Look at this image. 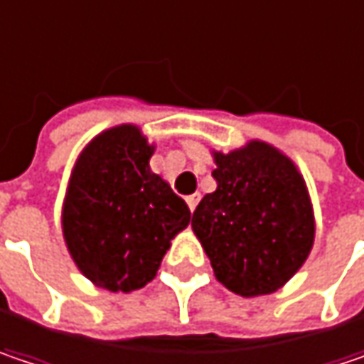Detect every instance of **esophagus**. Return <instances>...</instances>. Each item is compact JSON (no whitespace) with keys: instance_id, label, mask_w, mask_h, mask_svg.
<instances>
[{"instance_id":"34e87169","label":"esophagus","mask_w":364,"mask_h":364,"mask_svg":"<svg viewBox=\"0 0 364 364\" xmlns=\"http://www.w3.org/2000/svg\"><path fill=\"white\" fill-rule=\"evenodd\" d=\"M198 200H200V195H191V196H186V205H188V209L191 211H195L196 209V205H198Z\"/></svg>"}]
</instances>
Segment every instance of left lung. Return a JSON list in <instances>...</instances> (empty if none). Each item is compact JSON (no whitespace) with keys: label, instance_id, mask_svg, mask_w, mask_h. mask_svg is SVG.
I'll return each mask as SVG.
<instances>
[{"label":"left lung","instance_id":"left-lung-1","mask_svg":"<svg viewBox=\"0 0 364 364\" xmlns=\"http://www.w3.org/2000/svg\"><path fill=\"white\" fill-rule=\"evenodd\" d=\"M215 193L193 213V232L215 277L240 296L282 288L306 261L315 215L304 178L290 157L263 141L213 153Z\"/></svg>","mask_w":364,"mask_h":364}]
</instances>
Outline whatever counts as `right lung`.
I'll use <instances>...</instances> for the list:
<instances>
[{
	"instance_id": "add662e5",
	"label": "right lung",
	"mask_w": 364,
	"mask_h": 364,
	"mask_svg": "<svg viewBox=\"0 0 364 364\" xmlns=\"http://www.w3.org/2000/svg\"><path fill=\"white\" fill-rule=\"evenodd\" d=\"M153 151L139 126L109 128L85 146L68 182L65 247L82 275L109 292L146 286L191 223L188 205L151 171Z\"/></svg>"
}]
</instances>
